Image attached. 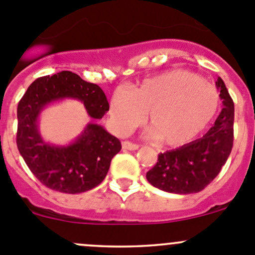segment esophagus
<instances>
[{"label": "esophagus", "instance_id": "esophagus-1", "mask_svg": "<svg viewBox=\"0 0 255 255\" xmlns=\"http://www.w3.org/2000/svg\"><path fill=\"white\" fill-rule=\"evenodd\" d=\"M122 148L125 149V150H137L138 148H139V145L138 144H134V143H130V142H127V140H125V142H122Z\"/></svg>", "mask_w": 255, "mask_h": 255}]
</instances>
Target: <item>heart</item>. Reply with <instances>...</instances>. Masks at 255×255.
<instances>
[{"instance_id": "obj_1", "label": "heart", "mask_w": 255, "mask_h": 255, "mask_svg": "<svg viewBox=\"0 0 255 255\" xmlns=\"http://www.w3.org/2000/svg\"><path fill=\"white\" fill-rule=\"evenodd\" d=\"M220 92L197 74L182 69L145 79L130 90H115L110 112L116 129L127 133L148 112L150 134L160 144L179 146L204 132L220 109Z\"/></svg>"}]
</instances>
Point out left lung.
Listing matches in <instances>:
<instances>
[{"mask_svg": "<svg viewBox=\"0 0 255 255\" xmlns=\"http://www.w3.org/2000/svg\"><path fill=\"white\" fill-rule=\"evenodd\" d=\"M216 87L223 107L213 126L204 137L159 154L156 164L146 173L154 187L170 194H195L220 174L232 150L235 104L221 78Z\"/></svg>", "mask_w": 255, "mask_h": 255, "instance_id": "obj_1", "label": "left lung"}]
</instances>
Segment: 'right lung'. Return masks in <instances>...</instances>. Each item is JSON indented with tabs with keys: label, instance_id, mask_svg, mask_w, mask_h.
<instances>
[{
	"label": "right lung",
	"instance_id": "obj_1",
	"mask_svg": "<svg viewBox=\"0 0 255 255\" xmlns=\"http://www.w3.org/2000/svg\"><path fill=\"white\" fill-rule=\"evenodd\" d=\"M84 104L94 120L110 110L101 87L82 80L78 74L60 71L30 84L17 109V146L33 175L43 185L64 194H81L101 184L109 173L121 142L101 125L90 122L69 144L44 140L39 130L42 112L64 100Z\"/></svg>",
	"mask_w": 255,
	"mask_h": 255
}]
</instances>
